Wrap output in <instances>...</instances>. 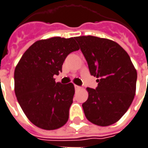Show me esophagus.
Instances as JSON below:
<instances>
[{"label":"esophagus","mask_w":148,"mask_h":148,"mask_svg":"<svg viewBox=\"0 0 148 148\" xmlns=\"http://www.w3.org/2000/svg\"><path fill=\"white\" fill-rule=\"evenodd\" d=\"M75 90H79L81 89V87H79V86H77V85H75Z\"/></svg>","instance_id":"obj_1"}]
</instances>
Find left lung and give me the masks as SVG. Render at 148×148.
Instances as JSON below:
<instances>
[{
	"label": "left lung",
	"instance_id": "left-lung-1",
	"mask_svg": "<svg viewBox=\"0 0 148 148\" xmlns=\"http://www.w3.org/2000/svg\"><path fill=\"white\" fill-rule=\"evenodd\" d=\"M79 45L91 75L99 83L87 87L88 99L83 103L87 119L108 126L119 121L134 99L137 73L127 52L119 44L95 36H79Z\"/></svg>",
	"mask_w": 148,
	"mask_h": 148
}]
</instances>
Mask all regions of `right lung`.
I'll list each match as a JSON object with an SVG mask.
<instances>
[{
  "label": "right lung",
  "instance_id": "1",
  "mask_svg": "<svg viewBox=\"0 0 148 148\" xmlns=\"http://www.w3.org/2000/svg\"><path fill=\"white\" fill-rule=\"evenodd\" d=\"M78 49L75 38L38 40L17 64L14 73L16 96L27 117L40 129H59L69 120L74 85L56 83L53 75L62 72L67 56Z\"/></svg>",
  "mask_w": 148,
  "mask_h": 148
}]
</instances>
